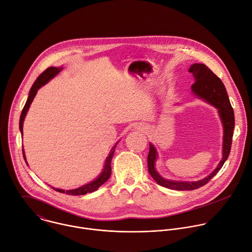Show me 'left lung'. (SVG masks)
Segmentation results:
<instances>
[{
    "instance_id": "1",
    "label": "left lung",
    "mask_w": 252,
    "mask_h": 252,
    "mask_svg": "<svg viewBox=\"0 0 252 252\" xmlns=\"http://www.w3.org/2000/svg\"><path fill=\"white\" fill-rule=\"evenodd\" d=\"M189 72L192 73L196 79V82L192 85L193 92L198 96L213 106H215L220 113V119L223 124V149H222V159L218 165L215 171L206 177L203 180L196 182H178V181H169L162 178L154 168V162L156 159V150L153 145L149 144V152L147 156V165L148 172L155 182L163 187H166L172 190L178 191H192L202 186L206 185L210 180L220 170L223 163L227 159L232 142L233 128H234V114L233 109L230 105L225 87L221 80L205 64L195 63L193 64Z\"/></svg>"
}]
</instances>
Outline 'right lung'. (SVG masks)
<instances>
[{
    "mask_svg": "<svg viewBox=\"0 0 252 252\" xmlns=\"http://www.w3.org/2000/svg\"><path fill=\"white\" fill-rule=\"evenodd\" d=\"M61 68H56V67H48L46 70H44L38 77L37 79L35 80V82L33 83V85L30 91V95H29V98L27 100V103L23 109V112H22V115H21V119H20V129H21V132L23 134V125H24V121H25V118H26V115L30 109V106L34 98V96L36 95L37 93V90L43 86L45 83H47L51 78H53L56 74H58L60 72ZM114 152H115V147L111 150V153L110 155L107 157V160H106V164H105V168L102 172V174L93 182L83 186V187H80L78 189H74V190H61V189H54L55 191L57 192H60V193H63V194H67V195H73V196H79V195H85L87 193H92L96 190H98V188H100L111 176V173H112V167H111V162H112V158H113V155H114ZM23 154H24V158L26 160V157H25V152L23 150Z\"/></svg>",
    "mask_w": 252,
    "mask_h": 252,
    "instance_id": "obj_1",
    "label": "right lung"
}]
</instances>
